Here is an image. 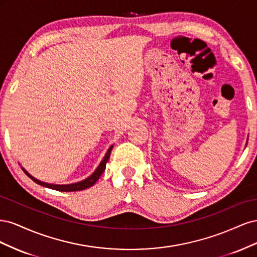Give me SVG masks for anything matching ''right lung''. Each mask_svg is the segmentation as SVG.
I'll return each mask as SVG.
<instances>
[{
	"label": "right lung",
	"instance_id": "1",
	"mask_svg": "<svg viewBox=\"0 0 257 257\" xmlns=\"http://www.w3.org/2000/svg\"><path fill=\"white\" fill-rule=\"evenodd\" d=\"M113 148V146H110L109 149L107 150L106 154L104 159L102 160V162L99 163V165L97 166V168L94 170V173H93L91 176H89L88 178H85L84 180L82 181H79V182H75V183H69V184H51V183H47V182H43L41 180H38V179L34 178L32 175H30L27 170L22 168L23 172L26 173V175L28 177H30L31 179L34 182H36L37 184L40 185H43V186H46V188H49V189H52V190H56V191H61V192H75V191H82V190H85L88 188H91L92 185H94L95 182L98 180L99 177L102 176V174L104 173V170L106 168V164L108 160H109V157H110V152H111V149Z\"/></svg>",
	"mask_w": 257,
	"mask_h": 257
}]
</instances>
